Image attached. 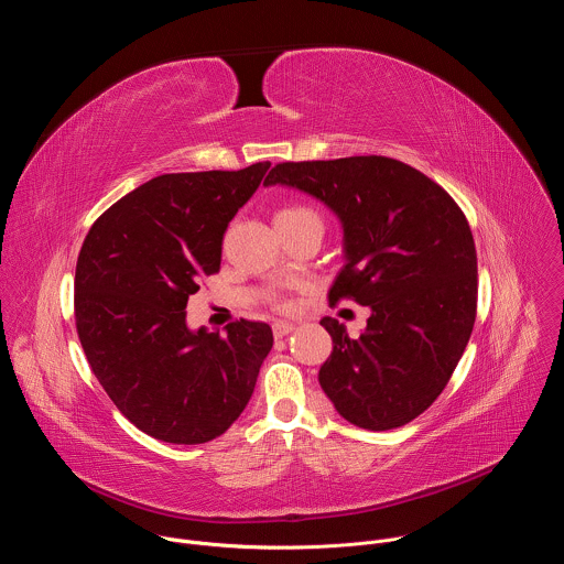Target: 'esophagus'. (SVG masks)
Instances as JSON below:
<instances>
[{
    "label": "esophagus",
    "instance_id": "34e87169",
    "mask_svg": "<svg viewBox=\"0 0 564 564\" xmlns=\"http://www.w3.org/2000/svg\"><path fill=\"white\" fill-rule=\"evenodd\" d=\"M272 333H274V339H283V337H288L290 333H294V326H292V324H283V321H279V324L272 326Z\"/></svg>",
    "mask_w": 564,
    "mask_h": 564
}]
</instances>
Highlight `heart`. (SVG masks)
Here are the masks:
<instances>
[{"label": "heart", "instance_id": "obj_1", "mask_svg": "<svg viewBox=\"0 0 564 564\" xmlns=\"http://www.w3.org/2000/svg\"><path fill=\"white\" fill-rule=\"evenodd\" d=\"M305 216H316V214L305 205H285V207L279 209L276 223H290V220H299V218H305ZM276 305H279V310H290L292 307L288 301H279Z\"/></svg>", "mask_w": 564, "mask_h": 564}]
</instances>
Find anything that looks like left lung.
<instances>
[{
    "instance_id": "8db88e82",
    "label": "left lung",
    "mask_w": 564,
    "mask_h": 564,
    "mask_svg": "<svg viewBox=\"0 0 564 564\" xmlns=\"http://www.w3.org/2000/svg\"><path fill=\"white\" fill-rule=\"evenodd\" d=\"M276 183L341 218L348 263L330 305L350 299L372 310L357 339L321 318L335 344L321 388L359 429L413 422L446 388L475 324L477 254L464 212L435 181L386 155L279 163L263 185Z\"/></svg>"
}]
</instances>
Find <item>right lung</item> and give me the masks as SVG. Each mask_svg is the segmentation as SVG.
Masks as SVG:
<instances>
[{
  "instance_id": "1",
  "label": "right lung",
  "mask_w": 564,
  "mask_h": 564,
  "mask_svg": "<svg viewBox=\"0 0 564 564\" xmlns=\"http://www.w3.org/2000/svg\"><path fill=\"white\" fill-rule=\"evenodd\" d=\"M270 163L155 176L89 229L75 265V328L116 409L170 444L223 435L248 406L274 337L231 321L192 333L185 307L220 270L223 234Z\"/></svg>"
}]
</instances>
